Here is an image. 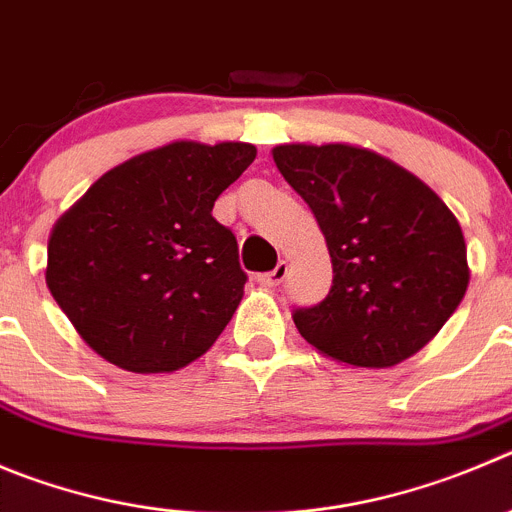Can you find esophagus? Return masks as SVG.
<instances>
[{
    "instance_id": "obj_1",
    "label": "esophagus",
    "mask_w": 512,
    "mask_h": 512,
    "mask_svg": "<svg viewBox=\"0 0 512 512\" xmlns=\"http://www.w3.org/2000/svg\"><path fill=\"white\" fill-rule=\"evenodd\" d=\"M285 278H288V262L280 260L278 265L272 267L270 272H265V275H260V278H257V280H260V283L265 285V288H278V285L283 283Z\"/></svg>"
}]
</instances>
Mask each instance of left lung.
I'll list each match as a JSON object with an SVG mask.
<instances>
[{"instance_id":"obj_1","label":"left lung","mask_w":512,"mask_h":512,"mask_svg":"<svg viewBox=\"0 0 512 512\" xmlns=\"http://www.w3.org/2000/svg\"><path fill=\"white\" fill-rule=\"evenodd\" d=\"M272 159L315 214L333 262L326 298L293 310L300 336L366 369L427 346L470 283L465 237L447 204L366 148L288 143Z\"/></svg>"}]
</instances>
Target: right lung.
Here are the masks:
<instances>
[{
	"instance_id": "add662e5",
	"label": "right lung",
	"mask_w": 512,
	"mask_h": 512,
	"mask_svg": "<svg viewBox=\"0 0 512 512\" xmlns=\"http://www.w3.org/2000/svg\"><path fill=\"white\" fill-rule=\"evenodd\" d=\"M255 156L252 143H169L103 174L62 214L47 288L105 361L176 371L232 321L247 272L212 209Z\"/></svg>"
}]
</instances>
